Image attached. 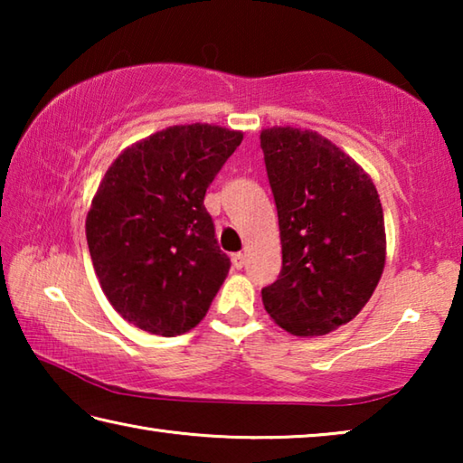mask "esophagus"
I'll list each match as a JSON object with an SVG mask.
<instances>
[{
    "label": "esophagus",
    "mask_w": 463,
    "mask_h": 463,
    "mask_svg": "<svg viewBox=\"0 0 463 463\" xmlns=\"http://www.w3.org/2000/svg\"><path fill=\"white\" fill-rule=\"evenodd\" d=\"M231 261H232V265H234V268H237V269H241V268H242V265H245V261H247V257H245V255H242V253H234V255L231 257Z\"/></svg>",
    "instance_id": "34e87169"
}]
</instances>
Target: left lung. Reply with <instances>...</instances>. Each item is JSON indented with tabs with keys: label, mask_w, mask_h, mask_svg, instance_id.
<instances>
[{
	"label": "left lung",
	"mask_w": 463,
	"mask_h": 463,
	"mask_svg": "<svg viewBox=\"0 0 463 463\" xmlns=\"http://www.w3.org/2000/svg\"><path fill=\"white\" fill-rule=\"evenodd\" d=\"M279 221L281 271L261 289L273 323L320 336L354 320L386 265L380 195L355 159L315 130H261Z\"/></svg>",
	"instance_id": "8db88e82"
}]
</instances>
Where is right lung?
I'll use <instances>...</instances> for the list:
<instances>
[{
  "label": "right lung",
  "mask_w": 463,
  "mask_h": 463,
  "mask_svg": "<svg viewBox=\"0 0 463 463\" xmlns=\"http://www.w3.org/2000/svg\"><path fill=\"white\" fill-rule=\"evenodd\" d=\"M242 132L177 124L124 148L91 200L85 237L101 292L143 331L184 335L229 276L203 195Z\"/></svg>",
  "instance_id": "add662e5"
}]
</instances>
